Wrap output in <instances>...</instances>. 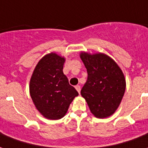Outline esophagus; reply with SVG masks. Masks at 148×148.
<instances>
[{
	"label": "esophagus",
	"instance_id": "esophagus-1",
	"mask_svg": "<svg viewBox=\"0 0 148 148\" xmlns=\"http://www.w3.org/2000/svg\"><path fill=\"white\" fill-rule=\"evenodd\" d=\"M75 88H76V90L78 92V93H80V92H81V87H80V85H76V86H75Z\"/></svg>",
	"mask_w": 148,
	"mask_h": 148
}]
</instances>
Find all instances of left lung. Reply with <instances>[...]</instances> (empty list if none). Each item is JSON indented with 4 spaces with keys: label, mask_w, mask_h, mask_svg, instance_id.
Instances as JSON below:
<instances>
[{
    "label": "left lung",
    "mask_w": 148,
    "mask_h": 148,
    "mask_svg": "<svg viewBox=\"0 0 148 148\" xmlns=\"http://www.w3.org/2000/svg\"><path fill=\"white\" fill-rule=\"evenodd\" d=\"M88 78L81 90L92 114L98 119L112 115L125 91L123 72L115 61L103 53L81 52Z\"/></svg>",
    "instance_id": "1"
}]
</instances>
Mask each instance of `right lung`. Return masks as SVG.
Wrapping results in <instances>:
<instances>
[{"label":"right lung","mask_w":148,"mask_h":148,"mask_svg":"<svg viewBox=\"0 0 148 148\" xmlns=\"http://www.w3.org/2000/svg\"><path fill=\"white\" fill-rule=\"evenodd\" d=\"M65 58L54 52L38 62L29 82V93L35 107L48 119H62L68 110L77 90L63 74Z\"/></svg>","instance_id":"obj_1"}]
</instances>
